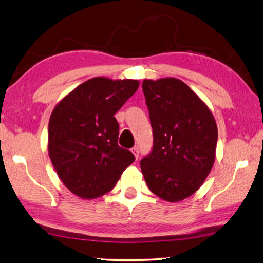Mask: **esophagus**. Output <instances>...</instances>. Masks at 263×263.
I'll return each mask as SVG.
<instances>
[{
    "instance_id": "obj_1",
    "label": "esophagus",
    "mask_w": 263,
    "mask_h": 263,
    "mask_svg": "<svg viewBox=\"0 0 263 263\" xmlns=\"http://www.w3.org/2000/svg\"><path fill=\"white\" fill-rule=\"evenodd\" d=\"M132 152L134 153V156H135L136 159H138V148H137V146L133 147V148H132Z\"/></svg>"
}]
</instances>
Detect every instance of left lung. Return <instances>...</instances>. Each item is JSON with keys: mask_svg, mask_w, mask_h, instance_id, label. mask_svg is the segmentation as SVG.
Here are the masks:
<instances>
[{"mask_svg": "<svg viewBox=\"0 0 263 263\" xmlns=\"http://www.w3.org/2000/svg\"><path fill=\"white\" fill-rule=\"evenodd\" d=\"M153 147L141 160L151 192L176 202L193 195L214 165L215 119L206 104L175 78L143 81Z\"/></svg>", "mask_w": 263, "mask_h": 263, "instance_id": "obj_1", "label": "left lung"}]
</instances>
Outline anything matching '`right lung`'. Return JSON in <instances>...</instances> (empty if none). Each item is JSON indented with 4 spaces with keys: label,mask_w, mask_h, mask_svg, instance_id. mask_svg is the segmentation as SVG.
Listing matches in <instances>:
<instances>
[{
    "label": "right lung",
    "mask_w": 263,
    "mask_h": 263,
    "mask_svg": "<svg viewBox=\"0 0 263 263\" xmlns=\"http://www.w3.org/2000/svg\"><path fill=\"white\" fill-rule=\"evenodd\" d=\"M138 86L130 79L92 78L54 106L48 128L49 157L76 196L93 199L105 195L135 160L129 150L118 145L115 115Z\"/></svg>",
    "instance_id": "obj_1"
}]
</instances>
